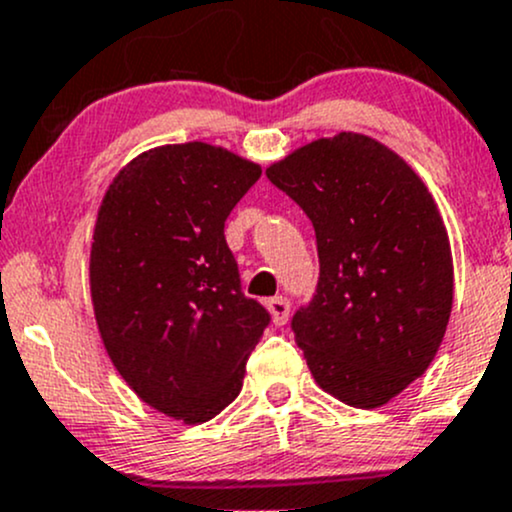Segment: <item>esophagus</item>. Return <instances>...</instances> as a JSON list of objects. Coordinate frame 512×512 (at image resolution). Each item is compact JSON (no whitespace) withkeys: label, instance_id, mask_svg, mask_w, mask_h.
Listing matches in <instances>:
<instances>
[{"label":"esophagus","instance_id":"obj_1","mask_svg":"<svg viewBox=\"0 0 512 512\" xmlns=\"http://www.w3.org/2000/svg\"><path fill=\"white\" fill-rule=\"evenodd\" d=\"M267 311L272 316L274 325H284L289 320V301L284 296H274V299L267 301Z\"/></svg>","mask_w":512,"mask_h":512}]
</instances>
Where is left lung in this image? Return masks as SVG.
<instances>
[{
	"instance_id": "obj_1",
	"label": "left lung",
	"mask_w": 512,
	"mask_h": 512,
	"mask_svg": "<svg viewBox=\"0 0 512 512\" xmlns=\"http://www.w3.org/2000/svg\"><path fill=\"white\" fill-rule=\"evenodd\" d=\"M316 228V296L291 328L313 379L381 408L425 374L454 299L447 228L401 155L362 133L318 138L267 167Z\"/></svg>"
}]
</instances>
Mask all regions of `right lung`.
Here are the masks:
<instances>
[{"label":"right lung","instance_id":"1","mask_svg":"<svg viewBox=\"0 0 512 512\" xmlns=\"http://www.w3.org/2000/svg\"><path fill=\"white\" fill-rule=\"evenodd\" d=\"M260 174L221 145H160L121 167L99 204L89 291L106 355L140 401L187 425L235 401L269 323L223 235Z\"/></svg>","mask_w":512,"mask_h":512}]
</instances>
